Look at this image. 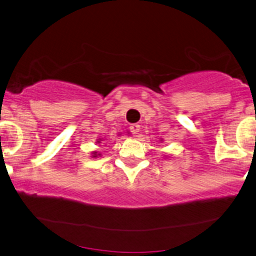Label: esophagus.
<instances>
[{"label":"esophagus","instance_id":"esophagus-1","mask_svg":"<svg viewBox=\"0 0 256 256\" xmlns=\"http://www.w3.org/2000/svg\"><path fill=\"white\" fill-rule=\"evenodd\" d=\"M129 129H130V132L133 134H138L140 132V126L139 124H132L130 127H129Z\"/></svg>","mask_w":256,"mask_h":256}]
</instances>
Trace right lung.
I'll use <instances>...</instances> for the list:
<instances>
[{
    "label": "right lung",
    "instance_id": "add662e5",
    "mask_svg": "<svg viewBox=\"0 0 256 256\" xmlns=\"http://www.w3.org/2000/svg\"><path fill=\"white\" fill-rule=\"evenodd\" d=\"M94 157H96V156H94Z\"/></svg>",
    "mask_w": 256,
    "mask_h": 256
}]
</instances>
